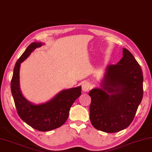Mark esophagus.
<instances>
[{"instance_id":"34e87169","label":"esophagus","mask_w":152,"mask_h":152,"mask_svg":"<svg viewBox=\"0 0 152 152\" xmlns=\"http://www.w3.org/2000/svg\"><path fill=\"white\" fill-rule=\"evenodd\" d=\"M91 83L89 81H84L83 84H82V89L85 92L88 91L91 89Z\"/></svg>"}]
</instances>
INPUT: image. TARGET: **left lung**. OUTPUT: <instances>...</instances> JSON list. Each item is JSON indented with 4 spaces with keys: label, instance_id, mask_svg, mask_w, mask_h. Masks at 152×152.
Instances as JSON below:
<instances>
[{
    "label": "left lung",
    "instance_id": "8db88e82",
    "mask_svg": "<svg viewBox=\"0 0 152 152\" xmlns=\"http://www.w3.org/2000/svg\"><path fill=\"white\" fill-rule=\"evenodd\" d=\"M141 66L128 50L116 65H107L101 87L91 89L90 120L95 129L115 133L133 121L143 97Z\"/></svg>",
    "mask_w": 152,
    "mask_h": 152
}]
</instances>
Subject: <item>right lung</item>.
<instances>
[{
  "mask_svg": "<svg viewBox=\"0 0 152 152\" xmlns=\"http://www.w3.org/2000/svg\"><path fill=\"white\" fill-rule=\"evenodd\" d=\"M45 45L43 42H32L15 64L10 83L18 115L28 126L41 132L57 129L65 124L69 110L75 101L81 94V86L63 89L49 102L34 104L23 96L20 88V66L31 53L37 48Z\"/></svg>",
  "mask_w": 152,
  "mask_h": 152,
  "instance_id": "obj_1",
  "label": "right lung"
}]
</instances>
